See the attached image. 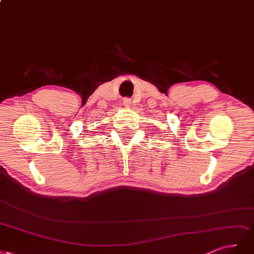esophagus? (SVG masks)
<instances>
[{
    "mask_svg": "<svg viewBox=\"0 0 254 254\" xmlns=\"http://www.w3.org/2000/svg\"><path fill=\"white\" fill-rule=\"evenodd\" d=\"M122 104H124L125 106H127H127L130 105V100L128 99V98H125L124 101H122Z\"/></svg>",
    "mask_w": 254,
    "mask_h": 254,
    "instance_id": "34e87169",
    "label": "esophagus"
}]
</instances>
